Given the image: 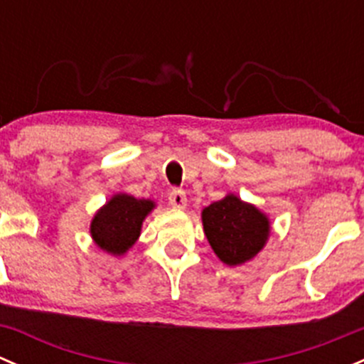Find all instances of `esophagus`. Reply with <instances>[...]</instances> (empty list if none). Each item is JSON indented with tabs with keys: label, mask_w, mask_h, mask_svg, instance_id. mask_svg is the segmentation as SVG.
<instances>
[{
	"label": "esophagus",
	"mask_w": 364,
	"mask_h": 364,
	"mask_svg": "<svg viewBox=\"0 0 364 364\" xmlns=\"http://www.w3.org/2000/svg\"><path fill=\"white\" fill-rule=\"evenodd\" d=\"M168 203H171L172 208L183 209L186 205V193L179 188H172L171 193H168Z\"/></svg>",
	"instance_id": "1"
}]
</instances>
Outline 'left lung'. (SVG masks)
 <instances>
[{"label": "left lung", "mask_w": 364, "mask_h": 364, "mask_svg": "<svg viewBox=\"0 0 364 364\" xmlns=\"http://www.w3.org/2000/svg\"><path fill=\"white\" fill-rule=\"evenodd\" d=\"M204 232L218 259L237 266L262 250L269 236V222L255 205L227 196L203 211Z\"/></svg>", "instance_id": "8db88e82"}]
</instances>
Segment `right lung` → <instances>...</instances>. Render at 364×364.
<instances>
[{
	"instance_id": "add662e5",
	"label": "right lung",
	"mask_w": 364,
	"mask_h": 364,
	"mask_svg": "<svg viewBox=\"0 0 364 364\" xmlns=\"http://www.w3.org/2000/svg\"><path fill=\"white\" fill-rule=\"evenodd\" d=\"M155 204L119 193L114 196L91 222V236L102 250L121 255L137 241L142 220Z\"/></svg>"
}]
</instances>
